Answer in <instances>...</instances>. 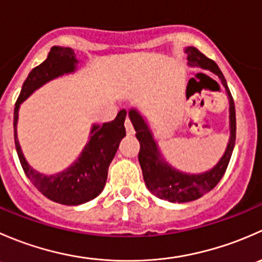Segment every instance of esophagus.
Here are the masks:
<instances>
[{"label": "esophagus", "mask_w": 262, "mask_h": 262, "mask_svg": "<svg viewBox=\"0 0 262 262\" xmlns=\"http://www.w3.org/2000/svg\"><path fill=\"white\" fill-rule=\"evenodd\" d=\"M124 126H125L126 134H128V136H133L134 129H133V125H132V123L129 119H125V121H124Z\"/></svg>", "instance_id": "1"}]
</instances>
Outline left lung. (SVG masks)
I'll use <instances>...</instances> for the list:
<instances>
[{
    "instance_id": "left-lung-1",
    "label": "left lung",
    "mask_w": 262,
    "mask_h": 262,
    "mask_svg": "<svg viewBox=\"0 0 262 262\" xmlns=\"http://www.w3.org/2000/svg\"><path fill=\"white\" fill-rule=\"evenodd\" d=\"M185 53L187 54V64L190 67H200L202 70H207L214 73L215 76H218L222 84L226 89L229 100V132H231V136H229L226 152L213 168L202 173L181 172L163 160L146 118L134 107L129 110V119L136 129V137L141 144L138 160L141 163L146 186L153 195L170 203L192 202L214 189L223 178L224 172L228 167L234 148V142H236V110H234L233 99H232L223 73L221 72L214 60L205 57L194 47H186Z\"/></svg>"
}]
</instances>
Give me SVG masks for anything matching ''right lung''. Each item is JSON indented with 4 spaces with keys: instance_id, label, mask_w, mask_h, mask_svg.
<instances>
[{
    "instance_id": "1",
    "label": "right lung",
    "mask_w": 262,
    "mask_h": 262,
    "mask_svg": "<svg viewBox=\"0 0 262 262\" xmlns=\"http://www.w3.org/2000/svg\"><path fill=\"white\" fill-rule=\"evenodd\" d=\"M77 63L73 49L53 47L48 58L29 73L14 110L15 146L24 172L44 196L63 205L83 204L95 199L104 190L110 162L118 150L119 143L125 137L124 121L126 112L120 110L113 121L104 123L102 125H92L90 141L82 149L80 157L66 170L54 175H44L34 170L28 163L17 139L20 105L47 82L75 72L77 70Z\"/></svg>"
}]
</instances>
